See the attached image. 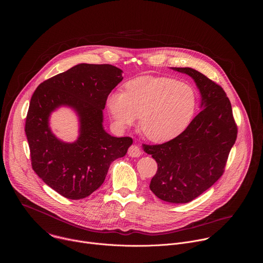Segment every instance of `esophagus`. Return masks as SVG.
Wrapping results in <instances>:
<instances>
[{
  "label": "esophagus",
  "instance_id": "obj_1",
  "mask_svg": "<svg viewBox=\"0 0 263 263\" xmlns=\"http://www.w3.org/2000/svg\"><path fill=\"white\" fill-rule=\"evenodd\" d=\"M127 154H128V156H129V157L138 158V157H140V156L142 155V151L140 150V148H139L138 146L133 145V146H130V147H129Z\"/></svg>",
  "mask_w": 263,
  "mask_h": 263
}]
</instances>
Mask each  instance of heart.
I'll use <instances>...</instances> for the list:
<instances>
[{"mask_svg":"<svg viewBox=\"0 0 263 263\" xmlns=\"http://www.w3.org/2000/svg\"><path fill=\"white\" fill-rule=\"evenodd\" d=\"M114 126L123 130L140 116V126L154 143L178 137L196 110V93L183 82L166 77L144 76L128 81L125 92L113 91L106 99Z\"/></svg>","mask_w":263,"mask_h":263,"instance_id":"obj_1","label":"heart"}]
</instances>
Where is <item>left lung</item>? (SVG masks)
<instances>
[{
  "instance_id": "obj_1",
  "label": "left lung",
  "mask_w": 263,
  "mask_h": 263,
  "mask_svg": "<svg viewBox=\"0 0 263 263\" xmlns=\"http://www.w3.org/2000/svg\"><path fill=\"white\" fill-rule=\"evenodd\" d=\"M191 77L199 90L201 111L186 129L162 145H144L158 170L150 189L160 199L186 203L211 187L223 174L237 139L232 106L223 88L191 68H171Z\"/></svg>"
}]
</instances>
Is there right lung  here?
<instances>
[{
  "label": "right lung",
  "instance_id": "obj_1",
  "mask_svg": "<svg viewBox=\"0 0 263 263\" xmlns=\"http://www.w3.org/2000/svg\"><path fill=\"white\" fill-rule=\"evenodd\" d=\"M122 73L111 65L79 64L41 83L31 97L25 133L32 169L67 198H85L100 187L110 164L133 144L130 138L112 137L103 127L107 96ZM61 107L78 116L79 136L73 143L57 138L49 126L51 113Z\"/></svg>",
  "mask_w": 263,
  "mask_h": 263
}]
</instances>
